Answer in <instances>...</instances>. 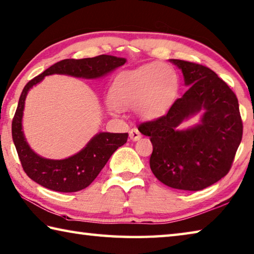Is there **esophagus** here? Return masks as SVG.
<instances>
[{
    "instance_id": "obj_1",
    "label": "esophagus",
    "mask_w": 254,
    "mask_h": 254,
    "mask_svg": "<svg viewBox=\"0 0 254 254\" xmlns=\"http://www.w3.org/2000/svg\"><path fill=\"white\" fill-rule=\"evenodd\" d=\"M128 134H130V138L132 141H137V140H140V137H141V133L138 132V130L135 127L131 128L130 132H128Z\"/></svg>"
}]
</instances>
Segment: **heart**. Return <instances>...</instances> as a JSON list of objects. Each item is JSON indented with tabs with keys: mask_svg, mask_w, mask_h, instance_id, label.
Here are the masks:
<instances>
[{
	"mask_svg": "<svg viewBox=\"0 0 254 254\" xmlns=\"http://www.w3.org/2000/svg\"><path fill=\"white\" fill-rule=\"evenodd\" d=\"M178 78L170 64H147L119 73L112 82L110 97L113 112L134 107L144 119L160 117L171 104L177 90Z\"/></svg>",
	"mask_w": 254,
	"mask_h": 254,
	"instance_id": "1",
	"label": "heart"
}]
</instances>
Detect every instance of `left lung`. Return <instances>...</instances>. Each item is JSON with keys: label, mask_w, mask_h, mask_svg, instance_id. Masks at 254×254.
Segmentation results:
<instances>
[{"label": "left lung", "mask_w": 254, "mask_h": 254, "mask_svg": "<svg viewBox=\"0 0 254 254\" xmlns=\"http://www.w3.org/2000/svg\"><path fill=\"white\" fill-rule=\"evenodd\" d=\"M171 63L181 69L190 88L166 114L140 124L138 131L151 138L150 166L157 180L176 190L197 191L230 171L243 131L239 103L211 69L180 59ZM199 112V125L178 130L181 123Z\"/></svg>", "instance_id": "obj_1"}]
</instances>
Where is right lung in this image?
Returning a JSON list of instances; mask_svg holds the SVG:
<instances>
[{
  "label": "right lung",
  "mask_w": 254,
  "mask_h": 254,
  "mask_svg": "<svg viewBox=\"0 0 254 254\" xmlns=\"http://www.w3.org/2000/svg\"><path fill=\"white\" fill-rule=\"evenodd\" d=\"M126 58L110 55L83 59H64L32 79L24 87L12 122V136L19 161L27 176L43 187L61 192H73L88 187L96 180L109 158L127 141V133L100 132L94 135L80 152L64 160H49L37 155L25 140L22 119L25 99L33 86L45 76L59 73L86 79L106 76L126 64Z\"/></svg>",
  "instance_id": "add662e5"
}]
</instances>
